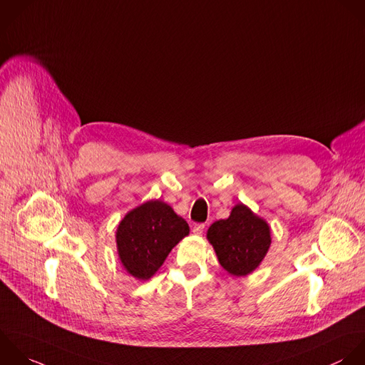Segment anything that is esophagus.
Segmentation results:
<instances>
[{
	"label": "esophagus",
	"mask_w": 365,
	"mask_h": 365,
	"mask_svg": "<svg viewBox=\"0 0 365 365\" xmlns=\"http://www.w3.org/2000/svg\"><path fill=\"white\" fill-rule=\"evenodd\" d=\"M203 230H205V225H203V223H196V225L193 226V233H195V235H202Z\"/></svg>",
	"instance_id": "obj_1"
}]
</instances>
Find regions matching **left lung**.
<instances>
[{"instance_id": "8db88e82", "label": "left lung", "mask_w": 365, "mask_h": 365, "mask_svg": "<svg viewBox=\"0 0 365 365\" xmlns=\"http://www.w3.org/2000/svg\"><path fill=\"white\" fill-rule=\"evenodd\" d=\"M206 237L220 266L236 277L253 273L272 245L269 223L243 203H237L227 219L215 222Z\"/></svg>"}]
</instances>
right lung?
<instances>
[{
  "label": "right lung",
  "mask_w": 365,
  "mask_h": 365,
  "mask_svg": "<svg viewBox=\"0 0 365 365\" xmlns=\"http://www.w3.org/2000/svg\"><path fill=\"white\" fill-rule=\"evenodd\" d=\"M189 225L162 200L132 209L116 229V249L123 269L136 280H149L170 250L189 235Z\"/></svg>",
  "instance_id": "add662e5"
}]
</instances>
